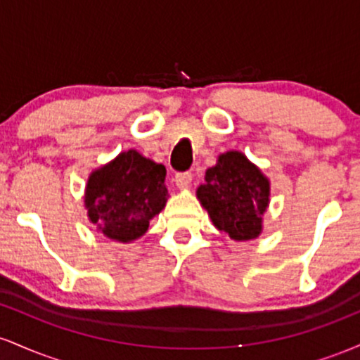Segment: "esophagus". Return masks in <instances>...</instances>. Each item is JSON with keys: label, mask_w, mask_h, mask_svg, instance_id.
<instances>
[{"label": "esophagus", "mask_w": 360, "mask_h": 360, "mask_svg": "<svg viewBox=\"0 0 360 360\" xmlns=\"http://www.w3.org/2000/svg\"><path fill=\"white\" fill-rule=\"evenodd\" d=\"M174 181H176L177 188L184 189V188H188L189 184H191L193 174H191V172H188V171H186V172H177L176 177H174Z\"/></svg>", "instance_id": "esophagus-1"}]
</instances>
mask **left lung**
<instances>
[{"label":"left lung","instance_id":"8db88e82","mask_svg":"<svg viewBox=\"0 0 360 360\" xmlns=\"http://www.w3.org/2000/svg\"><path fill=\"white\" fill-rule=\"evenodd\" d=\"M198 198L213 225L233 240H250L262 230V214L269 205V181L240 152L218 157L206 171Z\"/></svg>","mask_w":360,"mask_h":360}]
</instances>
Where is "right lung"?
Segmentation results:
<instances>
[{
	"mask_svg": "<svg viewBox=\"0 0 360 360\" xmlns=\"http://www.w3.org/2000/svg\"><path fill=\"white\" fill-rule=\"evenodd\" d=\"M166 167L137 150L120 154L89 176L86 208L89 220L108 238L130 242L147 232L148 221L167 201Z\"/></svg>",
	"mask_w": 360,
	"mask_h": 360,
	"instance_id": "right-lung-1",
	"label": "right lung"
}]
</instances>
